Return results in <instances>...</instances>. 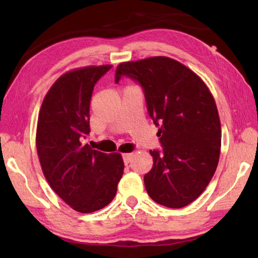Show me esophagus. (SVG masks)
Instances as JSON below:
<instances>
[{
  "label": "esophagus",
  "mask_w": 258,
  "mask_h": 258,
  "mask_svg": "<svg viewBox=\"0 0 258 258\" xmlns=\"http://www.w3.org/2000/svg\"><path fill=\"white\" fill-rule=\"evenodd\" d=\"M132 158H133V154H124L123 155V159H124L125 165H128L131 161H132Z\"/></svg>",
  "instance_id": "obj_1"
}]
</instances>
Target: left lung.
<instances>
[{
    "instance_id": "1",
    "label": "left lung",
    "mask_w": 258,
    "mask_h": 258,
    "mask_svg": "<svg viewBox=\"0 0 258 258\" xmlns=\"http://www.w3.org/2000/svg\"><path fill=\"white\" fill-rule=\"evenodd\" d=\"M123 75L141 84L148 112L160 125L163 151L150 150L148 195L163 206L184 207L206 189L220 159L221 121L213 94L197 74L168 56L121 62L115 82Z\"/></svg>"
}]
</instances>
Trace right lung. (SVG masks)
<instances>
[{"label":"right lung","mask_w":258,"mask_h":258,"mask_svg":"<svg viewBox=\"0 0 258 258\" xmlns=\"http://www.w3.org/2000/svg\"><path fill=\"white\" fill-rule=\"evenodd\" d=\"M110 68L86 66L64 73L47 91L38 113L36 149L43 174L52 190L80 213L110 204L124 172L118 152L103 154L84 143L93 87Z\"/></svg>","instance_id":"right-lung-1"}]
</instances>
